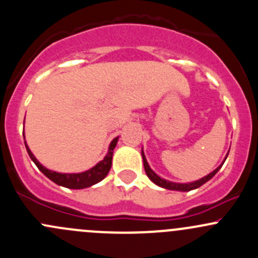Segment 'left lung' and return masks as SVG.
Listing matches in <instances>:
<instances>
[{"instance_id": "1", "label": "left lung", "mask_w": 258, "mask_h": 258, "mask_svg": "<svg viewBox=\"0 0 258 258\" xmlns=\"http://www.w3.org/2000/svg\"><path fill=\"white\" fill-rule=\"evenodd\" d=\"M142 158H144V166H145V171L146 173H147L148 178L151 179V181L153 182V183H156L157 186H161L163 187V188H167V189H173V191H183V192H187V191H191V189H195V188H199L200 186H202L204 183H206L209 179H211L213 177V176L217 173V171L220 170L221 167H222V165L220 166V167L216 168L213 172H211L210 175L205 176L204 178L199 179V181H195V182H191V183H175V182H170V181H166V179L161 178L160 176L156 175L155 172H153L152 170L150 168V166H148L147 161H146V157H145V153L144 151H142Z\"/></svg>"}]
</instances>
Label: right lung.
<instances>
[{"label": "right lung", "mask_w": 258, "mask_h": 258, "mask_svg": "<svg viewBox=\"0 0 258 258\" xmlns=\"http://www.w3.org/2000/svg\"><path fill=\"white\" fill-rule=\"evenodd\" d=\"M117 140H118V137L113 139V141L111 142L110 148H108V153L105 156V158H103L102 161H100L95 167H92L91 170L86 171V172H82V173H58V172H54V171L47 170V168L43 167V166L38 162L37 158L33 156V153L31 152L28 146L26 145V142L25 145L31 160L35 162V165L37 166L38 170H40L46 177H48L51 181H53L54 183L59 184V186L67 187V188L80 189V188H86V187L92 186V184L102 181V179L107 176L108 171H110L111 166H112V155H113L114 147H116L117 145Z\"/></svg>", "instance_id": "1"}]
</instances>
